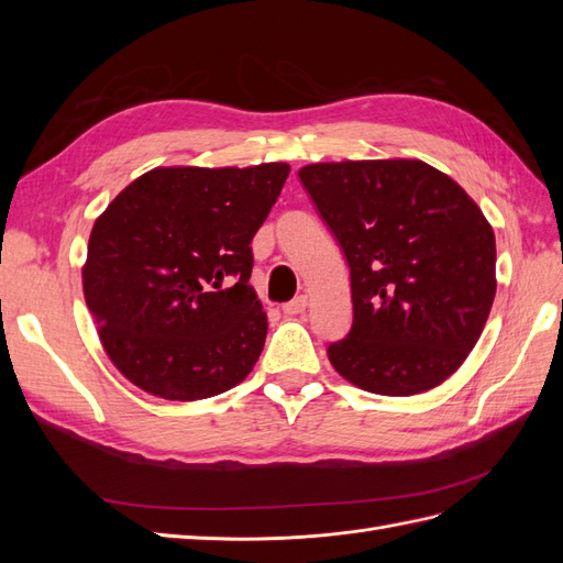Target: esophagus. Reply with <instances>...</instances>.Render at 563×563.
Masks as SVG:
<instances>
[{"instance_id":"esophagus-1","label":"esophagus","mask_w":563,"mask_h":563,"mask_svg":"<svg viewBox=\"0 0 563 563\" xmlns=\"http://www.w3.org/2000/svg\"><path fill=\"white\" fill-rule=\"evenodd\" d=\"M305 308H308V296H298V298H294L291 302H284V314H288V317H294V314H300V312H305Z\"/></svg>"}]
</instances>
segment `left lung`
Returning <instances> with one entry per match:
<instances>
[{
  "instance_id": "8db88e82",
  "label": "left lung",
  "mask_w": 563,
  "mask_h": 563,
  "mask_svg": "<svg viewBox=\"0 0 563 563\" xmlns=\"http://www.w3.org/2000/svg\"><path fill=\"white\" fill-rule=\"evenodd\" d=\"M298 178L350 267L352 327L327 350L333 368L387 397L444 383L496 298L482 209L418 159L310 164Z\"/></svg>"
}]
</instances>
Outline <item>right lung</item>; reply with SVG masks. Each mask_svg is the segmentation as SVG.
<instances>
[{"label":"right lung","instance_id":"add662e5","mask_svg":"<svg viewBox=\"0 0 563 563\" xmlns=\"http://www.w3.org/2000/svg\"><path fill=\"white\" fill-rule=\"evenodd\" d=\"M288 164L155 168L96 220L84 298L112 364L150 395L216 397L258 362L267 317L251 242Z\"/></svg>","mask_w":563,"mask_h":563}]
</instances>
